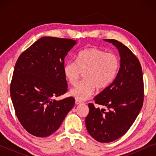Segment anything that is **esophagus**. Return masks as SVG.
<instances>
[{"label": "esophagus", "instance_id": "esophagus-1", "mask_svg": "<svg viewBox=\"0 0 156 156\" xmlns=\"http://www.w3.org/2000/svg\"><path fill=\"white\" fill-rule=\"evenodd\" d=\"M82 104V101H80V100H77V99L75 100V104H76V105H79V104Z\"/></svg>", "mask_w": 156, "mask_h": 156}]
</instances>
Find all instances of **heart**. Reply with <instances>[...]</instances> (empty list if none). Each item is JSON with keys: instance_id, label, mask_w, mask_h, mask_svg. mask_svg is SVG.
I'll return each mask as SVG.
<instances>
[{"instance_id": "1", "label": "heart", "mask_w": 156, "mask_h": 156, "mask_svg": "<svg viewBox=\"0 0 156 156\" xmlns=\"http://www.w3.org/2000/svg\"><path fill=\"white\" fill-rule=\"evenodd\" d=\"M119 68L116 55L91 47L78 53L76 62H67L63 67V74L70 84L75 85L84 72V80L69 91L70 96L83 101L92 94L96 87L100 90L108 87L116 77Z\"/></svg>"}]
</instances>
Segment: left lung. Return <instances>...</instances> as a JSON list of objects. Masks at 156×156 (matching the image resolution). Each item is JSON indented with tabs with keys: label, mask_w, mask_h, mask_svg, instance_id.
I'll return each mask as SVG.
<instances>
[{
	"label": "left lung",
	"mask_w": 156,
	"mask_h": 156,
	"mask_svg": "<svg viewBox=\"0 0 156 156\" xmlns=\"http://www.w3.org/2000/svg\"><path fill=\"white\" fill-rule=\"evenodd\" d=\"M116 47L120 55V68L110 85L89 104L85 124L89 135L97 141L109 143L126 133L141 109L144 102V80L140 64L133 53L116 40L104 39Z\"/></svg>",
	"instance_id": "8db88e82"
}]
</instances>
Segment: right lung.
Wrapping results in <instances>:
<instances>
[{"instance_id": "obj_1", "label": "right lung", "mask_w": 156, "mask_h": 156, "mask_svg": "<svg viewBox=\"0 0 156 156\" xmlns=\"http://www.w3.org/2000/svg\"><path fill=\"white\" fill-rule=\"evenodd\" d=\"M76 40L43 37L27 48L15 65L10 97L21 125L32 135L55 133L74 105L73 97L52 98L67 92L65 58Z\"/></svg>"}]
</instances>
